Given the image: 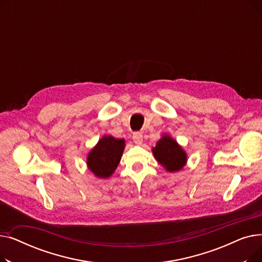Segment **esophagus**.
<instances>
[{"label":"esophagus","mask_w":262,"mask_h":262,"mask_svg":"<svg viewBox=\"0 0 262 262\" xmlns=\"http://www.w3.org/2000/svg\"><path fill=\"white\" fill-rule=\"evenodd\" d=\"M133 140L136 144H141L142 143V140H143V136H142V133L140 132H136L133 134Z\"/></svg>","instance_id":"obj_1"}]
</instances>
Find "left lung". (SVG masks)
Instances as JSON below:
<instances>
[{"mask_svg": "<svg viewBox=\"0 0 262 262\" xmlns=\"http://www.w3.org/2000/svg\"><path fill=\"white\" fill-rule=\"evenodd\" d=\"M157 161L169 172L180 171L187 161L184 149L170 136H163L153 148Z\"/></svg>", "mask_w": 262, "mask_h": 262, "instance_id": "1", "label": "left lung"}]
</instances>
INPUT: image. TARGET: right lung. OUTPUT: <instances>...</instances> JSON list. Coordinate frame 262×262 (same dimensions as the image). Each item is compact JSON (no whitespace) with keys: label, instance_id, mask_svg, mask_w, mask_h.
Listing matches in <instances>:
<instances>
[{"label":"right lung","instance_id":"obj_1","mask_svg":"<svg viewBox=\"0 0 262 262\" xmlns=\"http://www.w3.org/2000/svg\"><path fill=\"white\" fill-rule=\"evenodd\" d=\"M124 146L123 139H116L112 136L103 137L88 155V168L98 177H109L118 167Z\"/></svg>","mask_w":262,"mask_h":262}]
</instances>
